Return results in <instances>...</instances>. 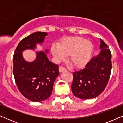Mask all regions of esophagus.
<instances>
[{"label":"esophagus","mask_w":123,"mask_h":123,"mask_svg":"<svg viewBox=\"0 0 123 123\" xmlns=\"http://www.w3.org/2000/svg\"><path fill=\"white\" fill-rule=\"evenodd\" d=\"M66 70L65 69V68H64L63 67V66H60V68H59V72H66Z\"/></svg>","instance_id":"34e87169"}]
</instances>
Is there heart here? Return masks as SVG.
<instances>
[{"instance_id": "heart-1", "label": "heart", "mask_w": 123, "mask_h": 123, "mask_svg": "<svg viewBox=\"0 0 123 123\" xmlns=\"http://www.w3.org/2000/svg\"><path fill=\"white\" fill-rule=\"evenodd\" d=\"M94 45L89 40L80 36L65 37L51 47V53L56 61L64 60L68 55L69 62L75 69H81L87 65L92 54Z\"/></svg>"}]
</instances>
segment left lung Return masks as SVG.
<instances>
[{"mask_svg": "<svg viewBox=\"0 0 123 123\" xmlns=\"http://www.w3.org/2000/svg\"><path fill=\"white\" fill-rule=\"evenodd\" d=\"M100 53L93 57L85 68L73 73L71 88L75 97L81 99H92L103 92L111 70V55L109 47L100 39Z\"/></svg>", "mask_w": 123, "mask_h": 123, "instance_id": "1", "label": "left lung"}]
</instances>
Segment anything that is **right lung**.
I'll return each instance as SVG.
<instances>
[{"label": "right lung", "instance_id": "obj_1", "mask_svg": "<svg viewBox=\"0 0 123 123\" xmlns=\"http://www.w3.org/2000/svg\"><path fill=\"white\" fill-rule=\"evenodd\" d=\"M48 34L36 32L25 37L18 44L13 56V74L21 94L33 102H41L51 95L54 83L60 74L58 66L48 59L49 49L35 51L36 58L28 62L22 52L35 50L37 44L42 45Z\"/></svg>", "mask_w": 123, "mask_h": 123}]
</instances>
